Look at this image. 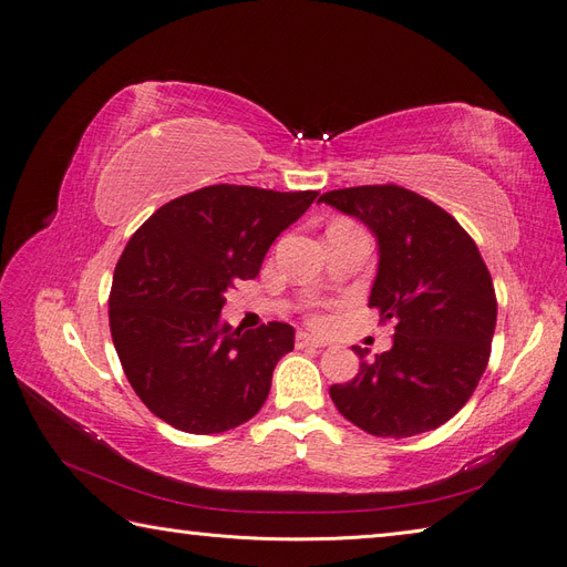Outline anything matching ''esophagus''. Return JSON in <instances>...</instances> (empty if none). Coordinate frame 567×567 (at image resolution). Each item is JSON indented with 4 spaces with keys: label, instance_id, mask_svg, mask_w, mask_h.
Returning a JSON list of instances; mask_svg holds the SVG:
<instances>
[{
    "label": "esophagus",
    "instance_id": "34e87169",
    "mask_svg": "<svg viewBox=\"0 0 567 567\" xmlns=\"http://www.w3.org/2000/svg\"><path fill=\"white\" fill-rule=\"evenodd\" d=\"M296 346H298V348H323L326 342L319 340V338H315V336H310V333L300 331V333L296 336Z\"/></svg>",
    "mask_w": 567,
    "mask_h": 567
}]
</instances>
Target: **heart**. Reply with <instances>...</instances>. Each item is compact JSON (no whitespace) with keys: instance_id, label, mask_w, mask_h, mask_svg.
<instances>
[{"instance_id":"obj_1","label":"heart","mask_w":567,"mask_h":567,"mask_svg":"<svg viewBox=\"0 0 567 567\" xmlns=\"http://www.w3.org/2000/svg\"><path fill=\"white\" fill-rule=\"evenodd\" d=\"M315 323H321V319H319V317H315Z\"/></svg>"}]
</instances>
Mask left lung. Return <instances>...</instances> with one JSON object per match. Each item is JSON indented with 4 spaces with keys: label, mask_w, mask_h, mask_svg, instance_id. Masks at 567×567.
I'll return each instance as SVG.
<instances>
[{
    "label": "left lung",
    "mask_w": 567,
    "mask_h": 567,
    "mask_svg": "<svg viewBox=\"0 0 567 567\" xmlns=\"http://www.w3.org/2000/svg\"><path fill=\"white\" fill-rule=\"evenodd\" d=\"M379 238L369 296L394 323L392 348L362 359L350 383L331 385L338 411L375 437L435 431L471 400L487 369L496 326L489 269L468 231L440 205L398 184L321 194Z\"/></svg>",
    "instance_id": "obj_1"
}]
</instances>
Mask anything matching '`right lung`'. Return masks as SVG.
I'll list each match as a JSON object with an SVG mask.
<instances>
[{
  "label": "right lung",
  "instance_id": "1",
  "mask_svg": "<svg viewBox=\"0 0 567 567\" xmlns=\"http://www.w3.org/2000/svg\"><path fill=\"white\" fill-rule=\"evenodd\" d=\"M317 192L213 184L165 203L132 234L109 296L113 346L130 385L165 423L225 433L262 409L271 373L293 350L281 321L231 329L225 290L255 279Z\"/></svg>",
  "mask_w": 567,
  "mask_h": 567
}]
</instances>
